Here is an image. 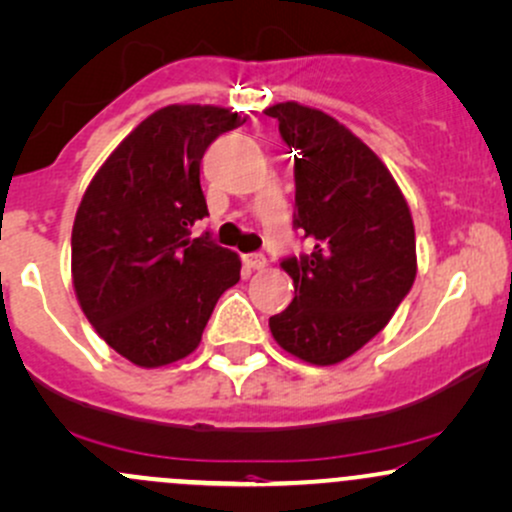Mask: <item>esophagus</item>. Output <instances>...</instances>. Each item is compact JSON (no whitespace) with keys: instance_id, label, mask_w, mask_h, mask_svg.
I'll return each mask as SVG.
<instances>
[{"instance_id":"1","label":"esophagus","mask_w":512,"mask_h":512,"mask_svg":"<svg viewBox=\"0 0 512 512\" xmlns=\"http://www.w3.org/2000/svg\"><path fill=\"white\" fill-rule=\"evenodd\" d=\"M243 262L247 269H265L267 267V257L260 255V252H255V255H245Z\"/></svg>"}]
</instances>
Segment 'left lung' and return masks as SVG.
Masks as SVG:
<instances>
[{
  "label": "left lung",
  "instance_id": "left-lung-1",
  "mask_svg": "<svg viewBox=\"0 0 512 512\" xmlns=\"http://www.w3.org/2000/svg\"><path fill=\"white\" fill-rule=\"evenodd\" d=\"M294 148L296 226L311 255L289 257L294 301L269 318L282 350L328 367L386 328L418 272L408 201L389 167L325 111L282 101L267 109Z\"/></svg>",
  "mask_w": 512,
  "mask_h": 512
}]
</instances>
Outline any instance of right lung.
Returning <instances> with one entry per match:
<instances>
[{
    "mask_svg": "<svg viewBox=\"0 0 512 512\" xmlns=\"http://www.w3.org/2000/svg\"><path fill=\"white\" fill-rule=\"evenodd\" d=\"M238 111L170 104L140 121L104 160L72 226V286L99 338L157 369L199 347L238 252L189 238L209 216L199 182L206 148L243 126Z\"/></svg>",
    "mask_w": 512,
    "mask_h": 512,
    "instance_id": "right-lung-1",
    "label": "right lung"
}]
</instances>
